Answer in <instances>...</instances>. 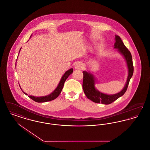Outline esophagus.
Wrapping results in <instances>:
<instances>
[{
	"mask_svg": "<svg viewBox=\"0 0 150 150\" xmlns=\"http://www.w3.org/2000/svg\"><path fill=\"white\" fill-rule=\"evenodd\" d=\"M84 66H83V64L81 62H77L75 64V66H74V67L75 69H77V70H81L83 69Z\"/></svg>",
	"mask_w": 150,
	"mask_h": 150,
	"instance_id": "esophagus-1",
	"label": "esophagus"
}]
</instances>
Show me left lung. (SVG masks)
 Returning a JSON list of instances; mask_svg holds the SVG:
<instances>
[{"instance_id": "1", "label": "left lung", "mask_w": 150, "mask_h": 150, "mask_svg": "<svg viewBox=\"0 0 150 150\" xmlns=\"http://www.w3.org/2000/svg\"><path fill=\"white\" fill-rule=\"evenodd\" d=\"M115 42L114 45V48L117 49V50L123 55L127 63L129 72L127 81L121 91L114 95H107L98 91L95 88V78H94L93 75L90 72L84 71L83 72V89L84 92L88 99L96 103H101L106 105L110 104L119 97L122 96L126 92L130 80L133 75L134 67L131 53L125 46L120 36L115 35Z\"/></svg>"}]
</instances>
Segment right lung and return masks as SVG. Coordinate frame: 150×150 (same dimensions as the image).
I'll return each mask as SVG.
<instances>
[{"label": "right lung", "instance_id": "add662e5", "mask_svg": "<svg viewBox=\"0 0 150 150\" xmlns=\"http://www.w3.org/2000/svg\"><path fill=\"white\" fill-rule=\"evenodd\" d=\"M20 50H21V49H20ZM20 51H19V52H20ZM72 72H73V69H71L70 70L67 71L64 74V75H63V76H62L61 79L60 80L57 87L55 88V89L50 95L45 96H41V97H35V96H28V97H30L31 99H32L33 100H34L35 101L37 102V103H44V102L50 101L54 100L55 98H56L59 95V94L61 93V92L62 91L63 86H64V83L66 80L67 79V78L69 76V75H71ZM20 88H21V87H20ZM23 92L24 94L27 95V93H25L23 91Z\"/></svg>", "mask_w": 150, "mask_h": 150}]
</instances>
